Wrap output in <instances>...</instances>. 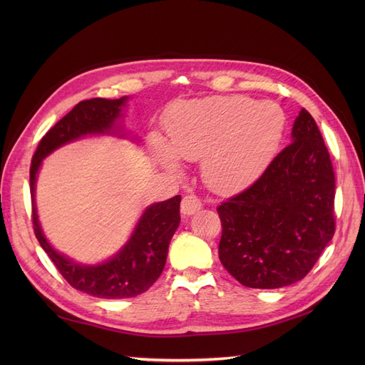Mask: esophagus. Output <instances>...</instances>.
<instances>
[{"label": "esophagus", "instance_id": "34e87169", "mask_svg": "<svg viewBox=\"0 0 365 365\" xmlns=\"http://www.w3.org/2000/svg\"><path fill=\"white\" fill-rule=\"evenodd\" d=\"M202 208V202L196 195H185L181 202V213L184 216H192L193 213L200 212Z\"/></svg>", "mask_w": 365, "mask_h": 365}]
</instances>
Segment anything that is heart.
Segmentation results:
<instances>
[{"label":"heart","instance_id":"obj_1","mask_svg":"<svg viewBox=\"0 0 365 365\" xmlns=\"http://www.w3.org/2000/svg\"><path fill=\"white\" fill-rule=\"evenodd\" d=\"M286 117L272 102L247 96H215L176 103L165 118L169 146L153 140L163 168L180 160L201 163L202 178L216 193H235L256 181L283 140Z\"/></svg>","mask_w":365,"mask_h":365}]
</instances>
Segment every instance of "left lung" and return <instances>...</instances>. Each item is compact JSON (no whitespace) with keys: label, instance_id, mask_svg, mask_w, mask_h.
Returning a JSON list of instances; mask_svg holds the SVG:
<instances>
[{"label":"left lung","instance_id":"1","mask_svg":"<svg viewBox=\"0 0 365 365\" xmlns=\"http://www.w3.org/2000/svg\"><path fill=\"white\" fill-rule=\"evenodd\" d=\"M286 146L247 190L217 207L219 259L248 288L306 277L335 233V175L315 120L303 108Z\"/></svg>","mask_w":365,"mask_h":365}]
</instances>
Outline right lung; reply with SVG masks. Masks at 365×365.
Here are the masks:
<instances>
[{"label": "right lung", "instance_id": "right-lung-1", "mask_svg": "<svg viewBox=\"0 0 365 365\" xmlns=\"http://www.w3.org/2000/svg\"><path fill=\"white\" fill-rule=\"evenodd\" d=\"M128 97L108 101L91 98L77 103L39 141L30 168L33 227L42 250L74 289L101 298H130L146 292L161 275L169 244L180 225L181 196L146 207L126 244L113 257L96 264L74 262L53 248L41 228L35 201L36 178L42 160L67 143L86 135H117L128 138L121 118Z\"/></svg>", "mask_w": 365, "mask_h": 365}]
</instances>
